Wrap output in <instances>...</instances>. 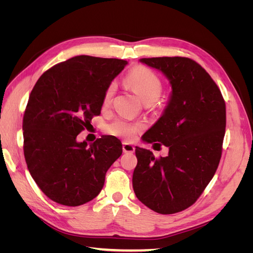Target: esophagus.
Returning <instances> with one entry per match:
<instances>
[{
	"mask_svg": "<svg viewBox=\"0 0 253 253\" xmlns=\"http://www.w3.org/2000/svg\"><path fill=\"white\" fill-rule=\"evenodd\" d=\"M122 150H124L125 153H134L135 152V147L131 143L124 142V144H122Z\"/></svg>",
	"mask_w": 253,
	"mask_h": 253,
	"instance_id": "esophagus-1",
	"label": "esophagus"
}]
</instances>
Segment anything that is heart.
I'll return each instance as SVG.
<instances>
[{"mask_svg": "<svg viewBox=\"0 0 253 253\" xmlns=\"http://www.w3.org/2000/svg\"><path fill=\"white\" fill-rule=\"evenodd\" d=\"M126 82L143 103L155 102L163 90L162 82H160L157 75L143 66H137L133 68L126 75ZM115 87H116L115 83H111L106 88L103 97L105 103H108L111 100V98L114 95ZM141 128L142 126L140 124H137V122L117 119L108 126V131L113 135L129 140L133 139Z\"/></svg>", "mask_w": 253, "mask_h": 253, "instance_id": "b5f03b06", "label": "heart"}]
</instances>
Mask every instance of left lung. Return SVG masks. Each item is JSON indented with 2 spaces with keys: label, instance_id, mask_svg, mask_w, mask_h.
<instances>
[{
  "label": "left lung",
  "instance_id": "obj_1",
  "mask_svg": "<svg viewBox=\"0 0 253 253\" xmlns=\"http://www.w3.org/2000/svg\"><path fill=\"white\" fill-rule=\"evenodd\" d=\"M139 61L162 72L171 85L163 115L142 136L144 142L166 145L169 154L156 159L150 150L136 147L133 189L151 210L177 213L196 202L216 172L225 136V101L210 75L193 60Z\"/></svg>",
  "mask_w": 253,
  "mask_h": 253
}]
</instances>
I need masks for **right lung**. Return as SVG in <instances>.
I'll list each match as a JSON object with an SVG mask.
<instances>
[{
  "mask_svg": "<svg viewBox=\"0 0 253 253\" xmlns=\"http://www.w3.org/2000/svg\"><path fill=\"white\" fill-rule=\"evenodd\" d=\"M126 64L120 59L77 56L37 81L23 117L24 156L32 177L51 201L76 207L94 200L122 154L115 136L87 143L77 141V135L100 114L106 88Z\"/></svg>",
  "mask_w": 253,
  "mask_h": 253,
  "instance_id": "1",
  "label": "right lung"
}]
</instances>
